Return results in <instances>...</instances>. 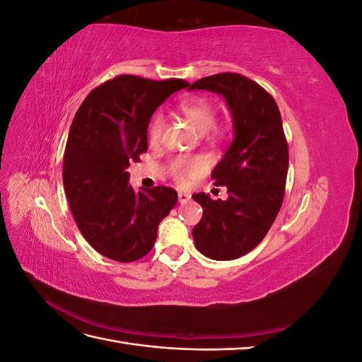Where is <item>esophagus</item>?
I'll return each instance as SVG.
<instances>
[{
    "label": "esophagus",
    "instance_id": "obj_1",
    "mask_svg": "<svg viewBox=\"0 0 362 362\" xmlns=\"http://www.w3.org/2000/svg\"><path fill=\"white\" fill-rule=\"evenodd\" d=\"M178 201H180V204H187V202L190 201V194L180 192V193H178Z\"/></svg>",
    "mask_w": 362,
    "mask_h": 362
}]
</instances>
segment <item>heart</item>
I'll return each mask as SVG.
<instances>
[{
    "instance_id": "1",
    "label": "heart",
    "mask_w": 362,
    "mask_h": 362,
    "mask_svg": "<svg viewBox=\"0 0 362 362\" xmlns=\"http://www.w3.org/2000/svg\"><path fill=\"white\" fill-rule=\"evenodd\" d=\"M181 116L196 129V133L205 134L208 131V139L213 141H221L226 137V127L214 125L216 122V107L205 98L193 96L181 103ZM164 128V120L160 115L154 116L148 128V137L151 144H158ZM205 170V161L202 158H178L172 163V173L178 182H187L189 180L198 178Z\"/></svg>"
}]
</instances>
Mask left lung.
<instances>
[{
    "mask_svg": "<svg viewBox=\"0 0 362 362\" xmlns=\"http://www.w3.org/2000/svg\"><path fill=\"white\" fill-rule=\"evenodd\" d=\"M189 90L221 95L234 127L231 145L211 172L214 185L228 189V199L193 194L204 210L192 233L194 246L211 259H235L261 243L282 205L288 145L281 113L259 84L240 74L205 76Z\"/></svg>",
    "mask_w": 362,
    "mask_h": 362,
    "instance_id": "1",
    "label": "left lung"
}]
</instances>
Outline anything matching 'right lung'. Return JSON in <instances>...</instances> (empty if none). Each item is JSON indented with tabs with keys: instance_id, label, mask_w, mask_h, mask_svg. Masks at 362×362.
<instances>
[{
	"instance_id": "1",
	"label": "right lung",
	"mask_w": 362,
	"mask_h": 362,
	"mask_svg": "<svg viewBox=\"0 0 362 362\" xmlns=\"http://www.w3.org/2000/svg\"><path fill=\"white\" fill-rule=\"evenodd\" d=\"M187 86L119 75L93 89L75 113L63 157L64 193L83 237L107 258L145 257L178 201L177 192L161 185L134 192L127 169L148 151L157 107Z\"/></svg>"
}]
</instances>
